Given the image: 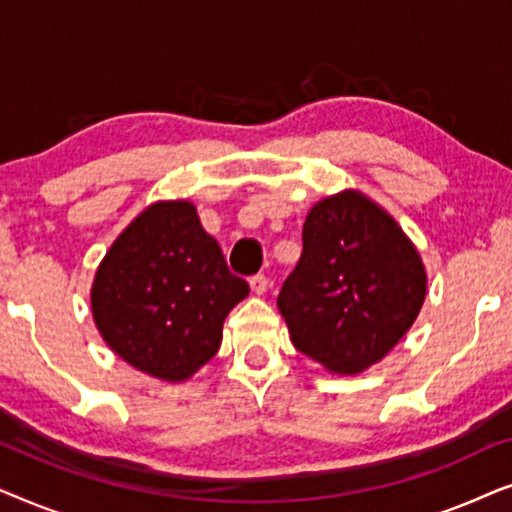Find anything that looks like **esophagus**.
Listing matches in <instances>:
<instances>
[{"instance_id":"1","label":"esophagus","mask_w":512,"mask_h":512,"mask_svg":"<svg viewBox=\"0 0 512 512\" xmlns=\"http://www.w3.org/2000/svg\"><path fill=\"white\" fill-rule=\"evenodd\" d=\"M249 286H251V291L258 293V296H263V293L268 291L270 282H268V277H265V275H254L249 279Z\"/></svg>"}]
</instances>
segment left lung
<instances>
[{
  "mask_svg": "<svg viewBox=\"0 0 512 512\" xmlns=\"http://www.w3.org/2000/svg\"><path fill=\"white\" fill-rule=\"evenodd\" d=\"M422 258L387 212L347 191L321 200L303 254L277 296L298 352L335 373H361L408 333L422 310Z\"/></svg>",
  "mask_w": 512,
  "mask_h": 512,
  "instance_id": "8db88e82",
  "label": "left lung"
}]
</instances>
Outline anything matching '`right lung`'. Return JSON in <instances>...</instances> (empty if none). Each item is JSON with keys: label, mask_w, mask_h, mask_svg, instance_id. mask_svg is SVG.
<instances>
[{"label": "right lung", "mask_w": 512, "mask_h": 512, "mask_svg": "<svg viewBox=\"0 0 512 512\" xmlns=\"http://www.w3.org/2000/svg\"><path fill=\"white\" fill-rule=\"evenodd\" d=\"M247 293L195 207L179 200L151 205L123 230L97 270L90 303L121 359L179 382L216 354L223 319Z\"/></svg>", "instance_id": "1"}]
</instances>
